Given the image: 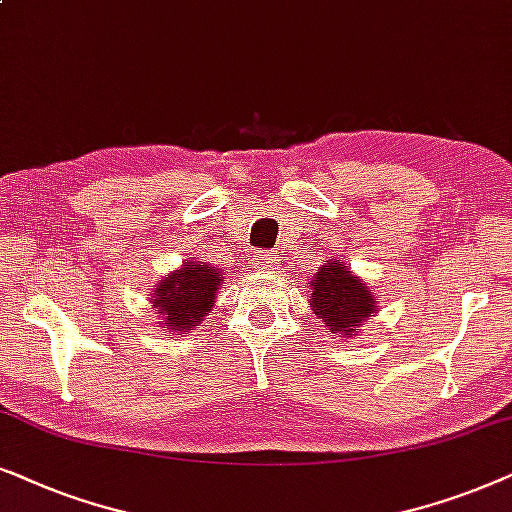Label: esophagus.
<instances>
[{"instance_id": "esophagus-1", "label": "esophagus", "mask_w": 512, "mask_h": 512, "mask_svg": "<svg viewBox=\"0 0 512 512\" xmlns=\"http://www.w3.org/2000/svg\"><path fill=\"white\" fill-rule=\"evenodd\" d=\"M252 262H255V269H260V271H271V269H276L278 257L274 255V252L257 250L255 255H252Z\"/></svg>"}]
</instances>
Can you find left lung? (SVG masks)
<instances>
[{"mask_svg": "<svg viewBox=\"0 0 512 512\" xmlns=\"http://www.w3.org/2000/svg\"><path fill=\"white\" fill-rule=\"evenodd\" d=\"M311 306L332 335L351 337L374 311L372 292L342 262H327L311 278Z\"/></svg>", "mask_w": 512, "mask_h": 512, "instance_id": "left-lung-1", "label": "left lung"}]
</instances>
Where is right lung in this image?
<instances>
[{
  "label": "right lung",
  "mask_w": 512,
  "mask_h": 512,
  "mask_svg": "<svg viewBox=\"0 0 512 512\" xmlns=\"http://www.w3.org/2000/svg\"><path fill=\"white\" fill-rule=\"evenodd\" d=\"M222 271L206 262H185V267L170 274L154 288V309H159L170 330H187L210 316L215 292L220 288Z\"/></svg>",
  "instance_id": "1"
}]
</instances>
